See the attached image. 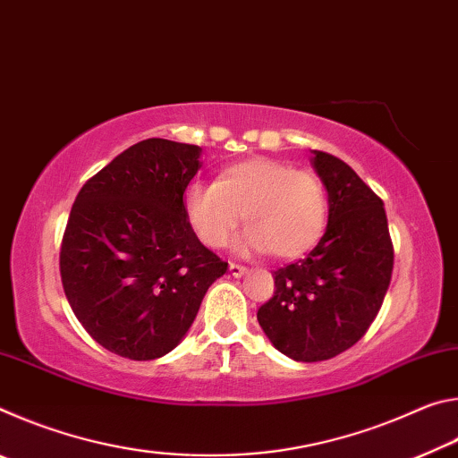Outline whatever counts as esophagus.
Returning a JSON list of instances; mask_svg holds the SVG:
<instances>
[{
	"label": "esophagus",
	"instance_id": "1",
	"mask_svg": "<svg viewBox=\"0 0 458 458\" xmlns=\"http://www.w3.org/2000/svg\"><path fill=\"white\" fill-rule=\"evenodd\" d=\"M230 275L232 276H244L246 275V267L242 265H236V262H230Z\"/></svg>",
	"mask_w": 458,
	"mask_h": 458
}]
</instances>
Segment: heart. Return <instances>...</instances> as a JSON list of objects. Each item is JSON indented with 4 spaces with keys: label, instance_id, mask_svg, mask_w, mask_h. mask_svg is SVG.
I'll return each mask as SVG.
<instances>
[{
    "label": "heart",
    "instance_id": "b5f03b06",
    "mask_svg": "<svg viewBox=\"0 0 458 458\" xmlns=\"http://www.w3.org/2000/svg\"><path fill=\"white\" fill-rule=\"evenodd\" d=\"M183 212L201 242L222 248L242 220L246 250L301 259L319 242L327 220L323 182L283 161L252 157L222 169L218 182H191Z\"/></svg>",
    "mask_w": 458,
    "mask_h": 458
}]
</instances>
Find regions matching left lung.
I'll return each mask as SVG.
<instances>
[{
    "label": "left lung",
    "instance_id": "1",
    "mask_svg": "<svg viewBox=\"0 0 458 458\" xmlns=\"http://www.w3.org/2000/svg\"><path fill=\"white\" fill-rule=\"evenodd\" d=\"M329 220L309 257L275 270V294L259 323L294 361L331 360L366 335L384 303L394 246L384 201L335 155L313 151Z\"/></svg>",
    "mask_w": 458,
    "mask_h": 458
}]
</instances>
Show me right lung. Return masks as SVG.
I'll list each match as a JSON object with an SVG mask.
<instances>
[{"label": "right lung", "instance_id": "1", "mask_svg": "<svg viewBox=\"0 0 458 458\" xmlns=\"http://www.w3.org/2000/svg\"><path fill=\"white\" fill-rule=\"evenodd\" d=\"M201 147L145 139L82 185L60 248L76 319L105 350L147 361L185 337L210 284L226 273L183 212Z\"/></svg>", "mask_w": 458, "mask_h": 458}]
</instances>
